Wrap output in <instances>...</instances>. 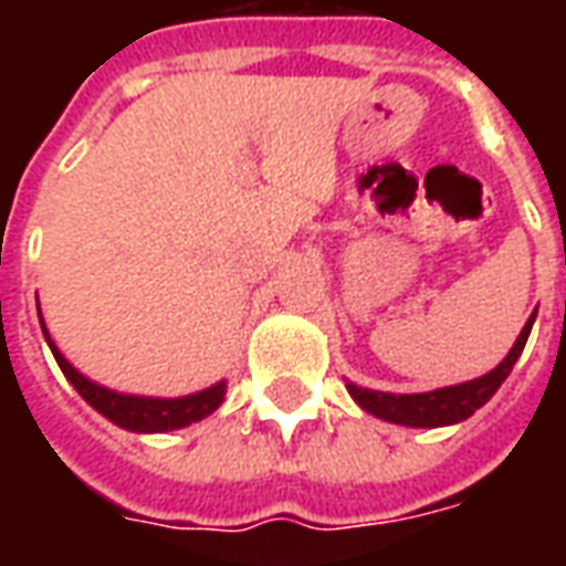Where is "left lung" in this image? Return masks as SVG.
<instances>
[{
  "instance_id": "left-lung-1",
  "label": "left lung",
  "mask_w": 566,
  "mask_h": 566,
  "mask_svg": "<svg viewBox=\"0 0 566 566\" xmlns=\"http://www.w3.org/2000/svg\"><path fill=\"white\" fill-rule=\"evenodd\" d=\"M536 312L531 315V321L524 324V331L518 333V339L512 345V352L497 367L491 369L488 376L473 381H463V385H451V388H439V391L430 394H381V391H367V388H357V385H348V391L355 397L357 403L367 409L369 416L385 418V421H394V424L406 427H442V424H458L463 418H470L479 409L485 406L494 391H497L503 379L510 376L515 360L524 352V343L531 336V327H534Z\"/></svg>"
}]
</instances>
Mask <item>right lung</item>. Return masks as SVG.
Segmentation results:
<instances>
[{
    "label": "right lung",
    "instance_id": "add662e5",
    "mask_svg": "<svg viewBox=\"0 0 566 566\" xmlns=\"http://www.w3.org/2000/svg\"><path fill=\"white\" fill-rule=\"evenodd\" d=\"M44 331V324H42ZM44 339L54 352L56 364L63 369L75 391L87 400V403L103 412L108 421H115L117 427H127V430H136V433H163V430H175V427H187L199 421V418L211 416L223 400V381H218L209 391L190 394V397H175V400H160V397H133V394H117L108 391L96 381L84 379L78 369L69 364L66 357L56 352V345L51 343V336L44 331Z\"/></svg>",
    "mask_w": 566,
    "mask_h": 566
}]
</instances>
